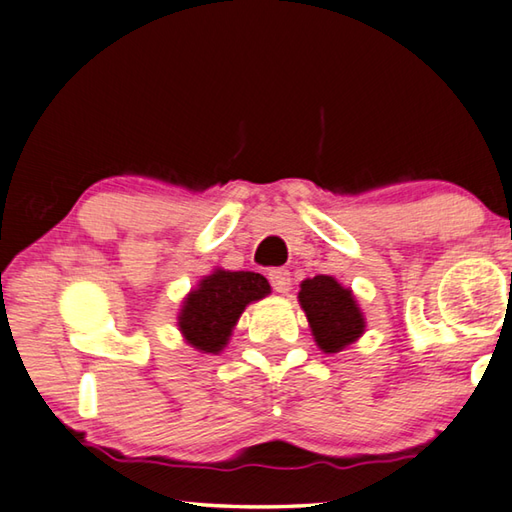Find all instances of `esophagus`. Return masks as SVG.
I'll return each instance as SVG.
<instances>
[{"label": "esophagus", "instance_id": "1", "mask_svg": "<svg viewBox=\"0 0 512 512\" xmlns=\"http://www.w3.org/2000/svg\"><path fill=\"white\" fill-rule=\"evenodd\" d=\"M269 283H272L278 294H287L289 287H292V274L285 267H274L269 269Z\"/></svg>", "mask_w": 512, "mask_h": 512}]
</instances>
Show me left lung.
Wrapping results in <instances>:
<instances>
[{
  "mask_svg": "<svg viewBox=\"0 0 512 512\" xmlns=\"http://www.w3.org/2000/svg\"><path fill=\"white\" fill-rule=\"evenodd\" d=\"M298 301L310 321L316 345L325 354L345 350L365 332V318L352 289L343 287L332 276L307 278L301 283Z\"/></svg>",
  "mask_w": 512,
  "mask_h": 512,
  "instance_id": "8db88e82",
  "label": "left lung"
}]
</instances>
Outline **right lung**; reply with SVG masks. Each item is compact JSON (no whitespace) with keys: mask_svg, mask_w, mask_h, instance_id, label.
<instances>
[{"mask_svg":"<svg viewBox=\"0 0 512 512\" xmlns=\"http://www.w3.org/2000/svg\"><path fill=\"white\" fill-rule=\"evenodd\" d=\"M272 287L256 272L214 269L187 294L178 316L185 341L198 352L218 354L227 345L231 330L245 307L265 298Z\"/></svg>","mask_w":512,"mask_h":512,"instance_id":"add662e5","label":"right lung"}]
</instances>
